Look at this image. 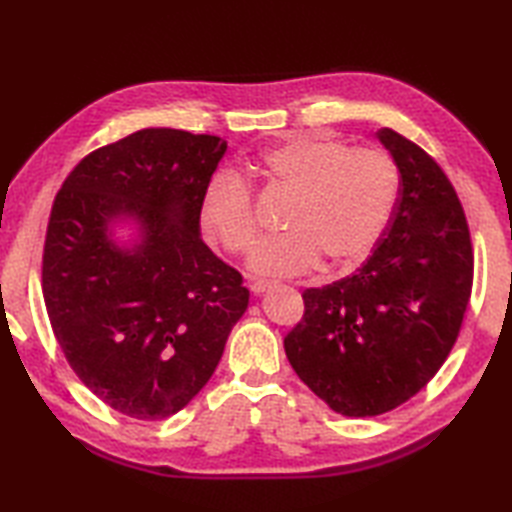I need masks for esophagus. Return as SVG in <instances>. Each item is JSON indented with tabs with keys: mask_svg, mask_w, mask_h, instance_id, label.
Wrapping results in <instances>:
<instances>
[{
	"mask_svg": "<svg viewBox=\"0 0 512 512\" xmlns=\"http://www.w3.org/2000/svg\"><path fill=\"white\" fill-rule=\"evenodd\" d=\"M270 288V281H253V284H250V290H253V295H262V292H266Z\"/></svg>",
	"mask_w": 512,
	"mask_h": 512,
	"instance_id": "esophagus-1",
	"label": "esophagus"
}]
</instances>
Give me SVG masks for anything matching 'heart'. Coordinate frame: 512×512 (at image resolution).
<instances>
[{
    "instance_id": "obj_1",
    "label": "heart",
    "mask_w": 512,
    "mask_h": 512,
    "mask_svg": "<svg viewBox=\"0 0 512 512\" xmlns=\"http://www.w3.org/2000/svg\"><path fill=\"white\" fill-rule=\"evenodd\" d=\"M270 182L295 193L288 211L290 233L266 239L250 259L262 277L310 273L328 257L332 268L361 264L385 233L398 200V167L376 147L301 134L266 149L257 165ZM200 226L213 244L246 255L257 242L253 191L233 171L206 182Z\"/></svg>"
}]
</instances>
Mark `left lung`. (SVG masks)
Here are the masks:
<instances>
[{
  "label": "left lung",
  "instance_id": "obj_1",
  "mask_svg": "<svg viewBox=\"0 0 512 512\" xmlns=\"http://www.w3.org/2000/svg\"><path fill=\"white\" fill-rule=\"evenodd\" d=\"M376 136L400 171L391 220L356 273L303 292V319L284 339L297 376L347 418L396 409L438 374L473 288L471 233L453 184L394 129Z\"/></svg>",
  "mask_w": 512,
  "mask_h": 512
}]
</instances>
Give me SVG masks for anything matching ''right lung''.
I'll return each mask as SVG.
<instances>
[{"label": "right lung", "mask_w": 512, "mask_h": 512, "mask_svg": "<svg viewBox=\"0 0 512 512\" xmlns=\"http://www.w3.org/2000/svg\"><path fill=\"white\" fill-rule=\"evenodd\" d=\"M226 140L151 127L92 151L54 198L43 301L65 361L96 398L162 420L209 383L248 290L200 237V198ZM132 216L141 242L116 247Z\"/></svg>", "instance_id": "1"}]
</instances>
